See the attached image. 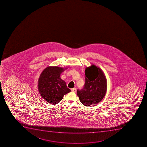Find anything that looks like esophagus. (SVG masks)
<instances>
[{"label":"esophagus","mask_w":147,"mask_h":147,"mask_svg":"<svg viewBox=\"0 0 147 147\" xmlns=\"http://www.w3.org/2000/svg\"><path fill=\"white\" fill-rule=\"evenodd\" d=\"M71 90L72 92H77V89H76V88H72V89H71Z\"/></svg>","instance_id":"1"}]
</instances>
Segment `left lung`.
I'll list each match as a JSON object with an SVG mask.
<instances>
[{
    "label": "left lung",
    "mask_w": 147,
    "mask_h": 147,
    "mask_svg": "<svg viewBox=\"0 0 147 147\" xmlns=\"http://www.w3.org/2000/svg\"><path fill=\"white\" fill-rule=\"evenodd\" d=\"M85 83L82 90H78L77 95L85 106L99 103L102 100L107 90V80L100 68L92 65L85 70Z\"/></svg>",
    "instance_id": "left-lung-1"
}]
</instances>
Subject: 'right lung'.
<instances>
[{"label":"right lung","mask_w":147,"mask_h":147,"mask_svg":"<svg viewBox=\"0 0 147 147\" xmlns=\"http://www.w3.org/2000/svg\"><path fill=\"white\" fill-rule=\"evenodd\" d=\"M67 68L47 67L42 71L38 80V90L42 98L50 104L59 102L65 95L71 92L66 83L60 77Z\"/></svg>","instance_id":"add662e5"}]
</instances>
